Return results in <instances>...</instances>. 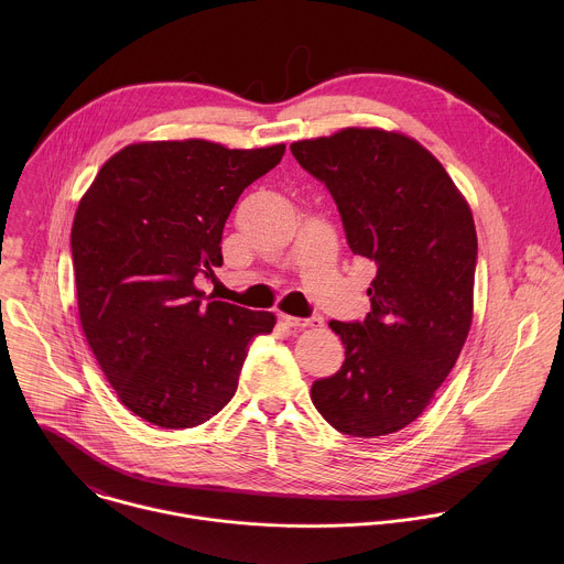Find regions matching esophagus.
Masks as SVG:
<instances>
[{"label": "esophagus", "instance_id": "34e87169", "mask_svg": "<svg viewBox=\"0 0 564 564\" xmlns=\"http://www.w3.org/2000/svg\"><path fill=\"white\" fill-rule=\"evenodd\" d=\"M282 322L286 323L289 327H317L322 325V317H308V319H300V317H291V315H282Z\"/></svg>", "mask_w": 564, "mask_h": 564}]
</instances>
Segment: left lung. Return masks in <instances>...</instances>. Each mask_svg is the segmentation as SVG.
I'll return each mask as SVG.
<instances>
[{"instance_id":"left-lung-1","label":"left lung","mask_w":564,"mask_h":564,"mask_svg":"<svg viewBox=\"0 0 564 564\" xmlns=\"http://www.w3.org/2000/svg\"><path fill=\"white\" fill-rule=\"evenodd\" d=\"M291 152L327 186L349 249L378 269L365 322H329L345 362L311 398L343 434H393L430 405L467 340L478 260L471 208L443 164L400 132L345 128Z\"/></svg>"}]
</instances>
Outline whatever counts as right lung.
Listing matches in <instances>:
<instances>
[{"label": "right lung", "instance_id": "add662e5", "mask_svg": "<svg viewBox=\"0 0 564 564\" xmlns=\"http://www.w3.org/2000/svg\"><path fill=\"white\" fill-rule=\"evenodd\" d=\"M284 143H134L104 162L72 228L84 336L117 398L166 430L195 427L230 402L253 336L271 313L217 302L195 286L221 267L224 226L242 191Z\"/></svg>", "mask_w": 564, "mask_h": 564}]
</instances>
